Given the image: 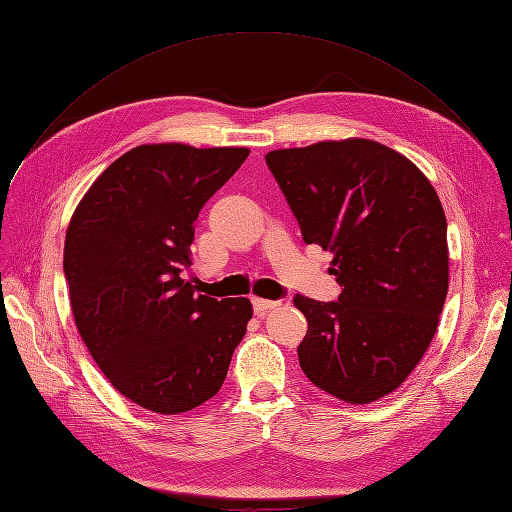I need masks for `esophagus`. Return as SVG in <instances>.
Here are the masks:
<instances>
[{"label": "esophagus", "mask_w": 512, "mask_h": 512, "mask_svg": "<svg viewBox=\"0 0 512 512\" xmlns=\"http://www.w3.org/2000/svg\"><path fill=\"white\" fill-rule=\"evenodd\" d=\"M280 303L278 301H270V299H259V297H253V307H255V314L257 316H265V311L268 309H274L278 307Z\"/></svg>", "instance_id": "esophagus-1"}]
</instances>
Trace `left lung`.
<instances>
[{"label":"left lung","mask_w":512,"mask_h":512,"mask_svg":"<svg viewBox=\"0 0 512 512\" xmlns=\"http://www.w3.org/2000/svg\"><path fill=\"white\" fill-rule=\"evenodd\" d=\"M303 240L332 253L339 301L295 295L307 320L299 364L341 402L372 404L429 349L450 282L441 201L410 159L364 138L265 154Z\"/></svg>","instance_id":"1"}]
</instances>
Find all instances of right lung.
Here are the masks:
<instances>
[{
    "label": "right lung",
    "mask_w": 512,
    "mask_h": 512,
    "mask_svg": "<svg viewBox=\"0 0 512 512\" xmlns=\"http://www.w3.org/2000/svg\"><path fill=\"white\" fill-rule=\"evenodd\" d=\"M249 148L142 144L110 163L79 201L64 276L79 335L108 383L157 414H182L226 381L253 318L249 299L196 295L194 221Z\"/></svg>",
    "instance_id": "obj_1"
}]
</instances>
